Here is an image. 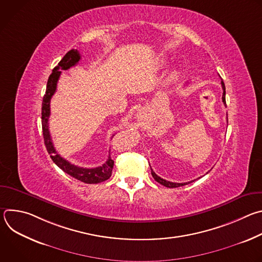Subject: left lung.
Returning a JSON list of instances; mask_svg holds the SVG:
<instances>
[{
	"instance_id": "8db88e82",
	"label": "left lung",
	"mask_w": 262,
	"mask_h": 262,
	"mask_svg": "<svg viewBox=\"0 0 262 262\" xmlns=\"http://www.w3.org/2000/svg\"><path fill=\"white\" fill-rule=\"evenodd\" d=\"M221 84H222V88H223V96H222V99H223L224 104L226 105V98H225V95H226V89H225V84H224L223 80L221 81ZM151 174H152L154 178H155L159 183H161V184H163V185L167 186V188H178V186H182V185H185V184L191 183V182H193V181H194V180H192V181H189V182H182V183H177V182L167 181V180H165V179L161 178L160 176H158V175L154 172V170H152V169H151Z\"/></svg>"
}]
</instances>
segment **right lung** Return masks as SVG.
Segmentation results:
<instances>
[{
    "mask_svg": "<svg viewBox=\"0 0 262 262\" xmlns=\"http://www.w3.org/2000/svg\"><path fill=\"white\" fill-rule=\"evenodd\" d=\"M80 60H81V55L79 51L71 50L62 58V60L58 63V65L53 69V72L48 80L47 90L42 100V107H41L42 133H43V139H45L47 150L51 155V159L53 160V162L61 170H63L65 173L72 176L73 178L81 180L85 183H98L108 179L112 175L114 161L111 159V157L108 156L107 161L102 166H99L96 168H83V167L73 165L68 161H66L65 159H63L60 155H58L57 150L54 147V144L52 142V138L49 129V118L51 115L50 102H51L52 96L56 92L57 83L60 78L61 70H67L70 67L77 65Z\"/></svg>",
    "mask_w": 262,
    "mask_h": 262,
    "instance_id": "1",
    "label": "right lung"
}]
</instances>
